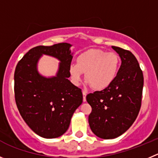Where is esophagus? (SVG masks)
<instances>
[{
	"instance_id": "obj_1",
	"label": "esophagus",
	"mask_w": 158,
	"mask_h": 158,
	"mask_svg": "<svg viewBox=\"0 0 158 158\" xmlns=\"http://www.w3.org/2000/svg\"><path fill=\"white\" fill-rule=\"evenodd\" d=\"M83 94V102H86V95H87V93L85 91H83L82 92Z\"/></svg>"
}]
</instances>
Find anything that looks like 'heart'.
Returning a JSON list of instances; mask_svg holds the SVG:
<instances>
[{
    "label": "heart",
    "mask_w": 158,
    "mask_h": 158,
    "mask_svg": "<svg viewBox=\"0 0 158 158\" xmlns=\"http://www.w3.org/2000/svg\"><path fill=\"white\" fill-rule=\"evenodd\" d=\"M119 67L120 60L115 52L91 49L78 56L77 64H71L69 72L73 85H80L86 73L87 84L94 90L102 91L113 83Z\"/></svg>",
    "instance_id": "1"
}]
</instances>
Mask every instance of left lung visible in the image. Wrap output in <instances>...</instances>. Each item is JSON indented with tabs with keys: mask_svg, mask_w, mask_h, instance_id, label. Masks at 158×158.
Segmentation results:
<instances>
[{
	"mask_svg": "<svg viewBox=\"0 0 158 158\" xmlns=\"http://www.w3.org/2000/svg\"><path fill=\"white\" fill-rule=\"evenodd\" d=\"M122 64L115 80L106 89L86 96L91 106L88 123L91 131L102 139H114L134 123L141 106L143 75L131 52L112 46Z\"/></svg>",
	"mask_w": 158,
	"mask_h": 158,
	"instance_id": "8db88e82",
	"label": "left lung"
}]
</instances>
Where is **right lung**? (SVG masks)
I'll use <instances>...</instances> for the list:
<instances>
[{"label": "right lung", "instance_id": "1", "mask_svg": "<svg viewBox=\"0 0 158 158\" xmlns=\"http://www.w3.org/2000/svg\"><path fill=\"white\" fill-rule=\"evenodd\" d=\"M71 46L67 43L36 46L16 66L14 80L18 109L29 128L41 137L52 139L65 133L72 115L83 102L81 90L68 79ZM43 55L60 61L55 76L45 77L38 72V63Z\"/></svg>", "mask_w": 158, "mask_h": 158}]
</instances>
